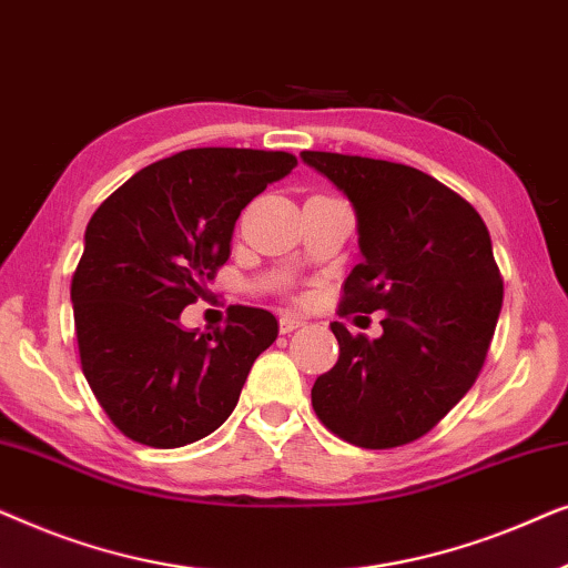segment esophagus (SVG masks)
I'll list each match as a JSON object with an SVG mask.
<instances>
[{
	"mask_svg": "<svg viewBox=\"0 0 568 568\" xmlns=\"http://www.w3.org/2000/svg\"><path fill=\"white\" fill-rule=\"evenodd\" d=\"M300 325H305V317L297 315V313H282V317H278V331H282V333L297 331Z\"/></svg>",
	"mask_w": 568,
	"mask_h": 568,
	"instance_id": "obj_1",
	"label": "esophagus"
}]
</instances>
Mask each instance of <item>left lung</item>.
Returning a JSON list of instances; mask_svg holds the SVG:
<instances>
[{
    "instance_id": "1",
    "label": "left lung",
    "mask_w": 568,
    "mask_h": 568,
    "mask_svg": "<svg viewBox=\"0 0 568 568\" xmlns=\"http://www.w3.org/2000/svg\"><path fill=\"white\" fill-rule=\"evenodd\" d=\"M300 158L356 216L362 263L346 276L338 313H385L379 338L331 323L341 354L315 379L313 408L356 447L408 445L445 418L484 367L504 300L491 237L468 201L422 170L336 152Z\"/></svg>"
}]
</instances>
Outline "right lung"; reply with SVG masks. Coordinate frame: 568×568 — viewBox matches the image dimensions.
I'll return each instance as SVG.
<instances>
[{"label":"right lung","instance_id":"right-lung-1","mask_svg":"<svg viewBox=\"0 0 568 568\" xmlns=\"http://www.w3.org/2000/svg\"><path fill=\"white\" fill-rule=\"evenodd\" d=\"M290 152L201 146L152 162L113 191L84 230L72 278L82 372L129 439L173 449L235 410L247 372L274 344L268 310L235 307L224 328H183L243 209L292 173Z\"/></svg>","mask_w":568,"mask_h":568}]
</instances>
